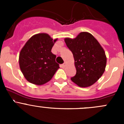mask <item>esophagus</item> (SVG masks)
<instances>
[{"mask_svg": "<svg viewBox=\"0 0 124 124\" xmlns=\"http://www.w3.org/2000/svg\"><path fill=\"white\" fill-rule=\"evenodd\" d=\"M65 66H66L65 62L64 63H63V64L61 65V67H62V68H65Z\"/></svg>", "mask_w": 124, "mask_h": 124, "instance_id": "esophagus-1", "label": "esophagus"}]
</instances>
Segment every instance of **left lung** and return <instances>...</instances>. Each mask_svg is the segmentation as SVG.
Segmentation results:
<instances>
[{
  "mask_svg": "<svg viewBox=\"0 0 124 124\" xmlns=\"http://www.w3.org/2000/svg\"><path fill=\"white\" fill-rule=\"evenodd\" d=\"M65 42L72 52L77 71L71 80L81 87L92 86L105 71L107 57L103 48L86 32H81L74 39L65 38Z\"/></svg>",
  "mask_w": 124,
  "mask_h": 124,
  "instance_id": "1",
  "label": "left lung"
}]
</instances>
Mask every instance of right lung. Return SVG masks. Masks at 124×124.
<instances>
[{
    "instance_id": "obj_1",
    "label": "right lung",
    "mask_w": 124,
    "mask_h": 124,
    "mask_svg": "<svg viewBox=\"0 0 124 124\" xmlns=\"http://www.w3.org/2000/svg\"><path fill=\"white\" fill-rule=\"evenodd\" d=\"M57 39L47 33L34 35L26 42L19 54V65L30 83L42 85L49 82L59 68L56 56L51 50Z\"/></svg>"
}]
</instances>
